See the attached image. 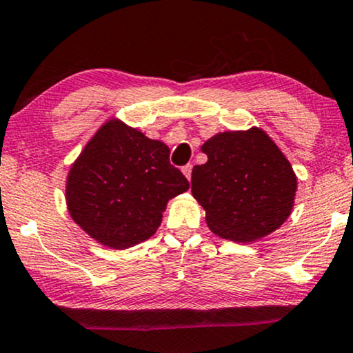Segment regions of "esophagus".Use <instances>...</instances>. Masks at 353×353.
I'll return each mask as SVG.
<instances>
[{
  "label": "esophagus",
  "mask_w": 353,
  "mask_h": 353,
  "mask_svg": "<svg viewBox=\"0 0 353 353\" xmlns=\"http://www.w3.org/2000/svg\"><path fill=\"white\" fill-rule=\"evenodd\" d=\"M191 170H193V165H191V163L185 165V167L181 168V172H183V175H185L186 178H188V180L191 178Z\"/></svg>",
  "instance_id": "esophagus-1"
}]
</instances>
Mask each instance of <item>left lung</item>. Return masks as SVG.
<instances>
[{
	"instance_id": "left-lung-1",
	"label": "left lung",
	"mask_w": 353,
	"mask_h": 353,
	"mask_svg": "<svg viewBox=\"0 0 353 353\" xmlns=\"http://www.w3.org/2000/svg\"><path fill=\"white\" fill-rule=\"evenodd\" d=\"M204 165L191 172V193L221 239L250 243L288 219L298 178L290 160L260 128L224 130L201 145Z\"/></svg>"
}]
</instances>
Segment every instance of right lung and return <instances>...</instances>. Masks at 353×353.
Here are the masks:
<instances>
[{"instance_id": "right-lung-1", "label": "right lung", "mask_w": 353, "mask_h": 353, "mask_svg": "<svg viewBox=\"0 0 353 353\" xmlns=\"http://www.w3.org/2000/svg\"><path fill=\"white\" fill-rule=\"evenodd\" d=\"M170 149L111 117L72 163L65 185L68 214L88 236L114 250L157 232L167 203L188 191Z\"/></svg>"}]
</instances>
